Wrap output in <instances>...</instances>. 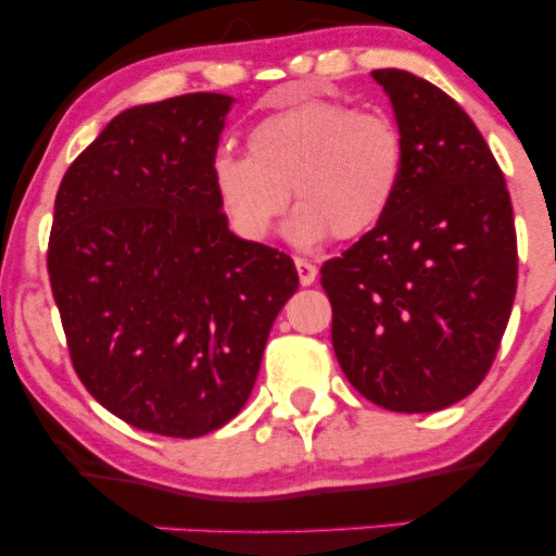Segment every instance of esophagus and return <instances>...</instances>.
Masks as SVG:
<instances>
[{
	"instance_id": "1",
	"label": "esophagus",
	"mask_w": 556,
	"mask_h": 556,
	"mask_svg": "<svg viewBox=\"0 0 556 556\" xmlns=\"http://www.w3.org/2000/svg\"><path fill=\"white\" fill-rule=\"evenodd\" d=\"M295 269H298V279H300V285L303 287H308V285H314L316 282V274H318V269L314 264H311V261H305V258H295Z\"/></svg>"
}]
</instances>
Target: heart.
<instances>
[{
	"mask_svg": "<svg viewBox=\"0 0 556 556\" xmlns=\"http://www.w3.org/2000/svg\"><path fill=\"white\" fill-rule=\"evenodd\" d=\"M405 172L400 127L384 114L334 99L279 106L248 130V154L214 159V190L238 232L264 240L295 195L290 235L321 245L355 240L384 222Z\"/></svg>",
	"mask_w": 556,
	"mask_h": 556,
	"instance_id": "obj_1",
	"label": "heart"
}]
</instances>
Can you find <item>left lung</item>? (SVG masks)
<instances>
[{
  "label": "left lung",
  "instance_id": "left-lung-1",
  "mask_svg": "<svg viewBox=\"0 0 556 556\" xmlns=\"http://www.w3.org/2000/svg\"><path fill=\"white\" fill-rule=\"evenodd\" d=\"M405 146L379 227L321 266L331 344L366 400L433 413L489 374L513 314L518 235L504 175L473 119L433 83L374 70Z\"/></svg>",
  "mask_w": 556,
  "mask_h": 556
}]
</instances>
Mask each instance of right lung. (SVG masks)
Segmentation results:
<instances>
[{"label":"right lung","instance_id":"obj_1","mask_svg":"<svg viewBox=\"0 0 556 556\" xmlns=\"http://www.w3.org/2000/svg\"><path fill=\"white\" fill-rule=\"evenodd\" d=\"M229 106L185 93L125 110L54 201L47 269L75 374L125 424L172 439L238 416L298 290L287 253L227 227L214 159Z\"/></svg>","mask_w":556,"mask_h":556}]
</instances>
